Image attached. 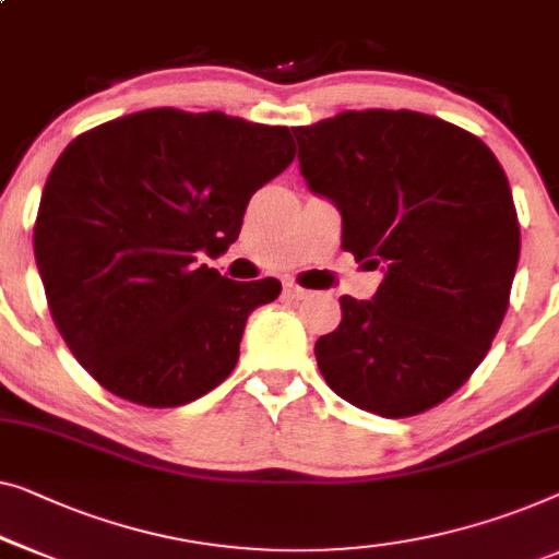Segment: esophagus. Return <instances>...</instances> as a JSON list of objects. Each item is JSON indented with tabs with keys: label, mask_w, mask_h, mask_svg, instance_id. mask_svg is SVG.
I'll use <instances>...</instances> for the list:
<instances>
[{
	"label": "esophagus",
	"mask_w": 559,
	"mask_h": 559,
	"mask_svg": "<svg viewBox=\"0 0 559 559\" xmlns=\"http://www.w3.org/2000/svg\"><path fill=\"white\" fill-rule=\"evenodd\" d=\"M285 295H287L289 299H305L310 293H307L305 287L295 285V282H285Z\"/></svg>",
	"instance_id": "esophagus-1"
}]
</instances>
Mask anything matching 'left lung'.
Listing matches in <instances>:
<instances>
[{
  "instance_id": "1",
  "label": "left lung",
  "mask_w": 559,
  "mask_h": 559,
  "mask_svg": "<svg viewBox=\"0 0 559 559\" xmlns=\"http://www.w3.org/2000/svg\"><path fill=\"white\" fill-rule=\"evenodd\" d=\"M310 191L343 216V249L383 270L373 299L340 297L314 343L353 406L406 418L474 373L509 307L520 222L504 168L476 135L414 110H345L293 128Z\"/></svg>"
}]
</instances>
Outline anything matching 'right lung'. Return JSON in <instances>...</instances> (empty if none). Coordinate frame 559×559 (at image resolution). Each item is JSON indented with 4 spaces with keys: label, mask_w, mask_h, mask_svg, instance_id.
<instances>
[{
    "label": "right lung",
    "mask_w": 559,
    "mask_h": 559,
    "mask_svg": "<svg viewBox=\"0 0 559 559\" xmlns=\"http://www.w3.org/2000/svg\"><path fill=\"white\" fill-rule=\"evenodd\" d=\"M295 160L285 126L151 108L78 135L47 176L35 260L80 366L120 399L176 408L239 360L274 277L234 282L201 254L237 241L257 189Z\"/></svg>",
    "instance_id": "add662e5"
}]
</instances>
